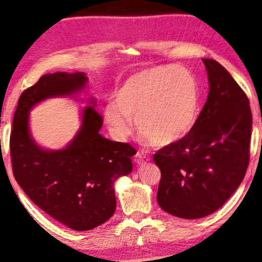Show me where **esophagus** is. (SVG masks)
<instances>
[{
    "mask_svg": "<svg viewBox=\"0 0 262 262\" xmlns=\"http://www.w3.org/2000/svg\"><path fill=\"white\" fill-rule=\"evenodd\" d=\"M148 160V158L146 157V155L144 154V152H140V151H138L136 154V156H135V162L137 163V164H139V165H143V164H145Z\"/></svg>",
    "mask_w": 262,
    "mask_h": 262,
    "instance_id": "34e87169",
    "label": "esophagus"
}]
</instances>
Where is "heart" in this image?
<instances>
[{
    "instance_id": "b5f03b06",
    "label": "heart",
    "mask_w": 262,
    "mask_h": 262,
    "mask_svg": "<svg viewBox=\"0 0 262 262\" xmlns=\"http://www.w3.org/2000/svg\"><path fill=\"white\" fill-rule=\"evenodd\" d=\"M116 102L104 107V117L114 134L123 138L131 132L132 118L144 137L157 146L184 139L200 115L201 91L190 70L159 66L138 70L120 84Z\"/></svg>"
}]
</instances>
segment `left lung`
Returning a JSON list of instances; mask_svg holds the SVG:
<instances>
[{"mask_svg":"<svg viewBox=\"0 0 262 262\" xmlns=\"http://www.w3.org/2000/svg\"><path fill=\"white\" fill-rule=\"evenodd\" d=\"M210 83L207 100L193 130L157 151L160 168L157 201L165 212L199 219L223 206L243 182L249 163V100L229 72L204 58Z\"/></svg>","mask_w":262,"mask_h":262,"instance_id":"left-lung-1","label":"left lung"}]
</instances>
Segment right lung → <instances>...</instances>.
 Masks as SVG:
<instances>
[{"instance_id": "1", "label": "right lung", "mask_w": 262, "mask_h": 262, "mask_svg": "<svg viewBox=\"0 0 262 262\" xmlns=\"http://www.w3.org/2000/svg\"><path fill=\"white\" fill-rule=\"evenodd\" d=\"M86 80L84 72L42 76L19 97L10 134L16 182L35 205L75 231L92 229L114 215L115 182L132 171L131 157L136 150L99 134L103 118L94 99L83 110L77 135L62 150H44L34 142L29 111L47 98L77 94Z\"/></svg>"}]
</instances>
